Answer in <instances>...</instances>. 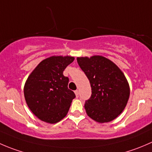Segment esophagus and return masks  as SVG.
<instances>
[{
	"label": "esophagus",
	"mask_w": 152,
	"mask_h": 152,
	"mask_svg": "<svg viewBox=\"0 0 152 152\" xmlns=\"http://www.w3.org/2000/svg\"><path fill=\"white\" fill-rule=\"evenodd\" d=\"M74 93H75V94H76V97H77V98L79 97V91H78V90H75Z\"/></svg>",
	"instance_id": "34e87169"
}]
</instances>
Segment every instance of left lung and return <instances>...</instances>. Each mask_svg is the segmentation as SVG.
I'll use <instances>...</instances> for the list:
<instances>
[{
    "label": "left lung",
    "mask_w": 152,
    "mask_h": 152,
    "mask_svg": "<svg viewBox=\"0 0 152 152\" xmlns=\"http://www.w3.org/2000/svg\"><path fill=\"white\" fill-rule=\"evenodd\" d=\"M81 69L90 81L91 97L86 101L87 115L98 123L115 119L127 104L129 85L123 72L107 58L99 55L77 57Z\"/></svg>",
    "instance_id": "1"
}]
</instances>
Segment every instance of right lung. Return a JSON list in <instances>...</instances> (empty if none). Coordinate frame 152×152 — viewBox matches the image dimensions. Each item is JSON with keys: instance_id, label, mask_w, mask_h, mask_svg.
Segmentation results:
<instances>
[{"instance_id": "1", "label": "right lung", "mask_w": 152, "mask_h": 152, "mask_svg": "<svg viewBox=\"0 0 152 152\" xmlns=\"http://www.w3.org/2000/svg\"><path fill=\"white\" fill-rule=\"evenodd\" d=\"M70 56H52L39 62L24 85V96L28 108L39 120L56 124L67 115L76 97L69 90V79L63 75L73 62Z\"/></svg>"}]
</instances>
